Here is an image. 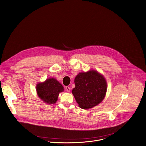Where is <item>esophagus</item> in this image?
I'll use <instances>...</instances> for the list:
<instances>
[{
  "label": "esophagus",
  "mask_w": 146,
  "mask_h": 146,
  "mask_svg": "<svg viewBox=\"0 0 146 146\" xmlns=\"http://www.w3.org/2000/svg\"><path fill=\"white\" fill-rule=\"evenodd\" d=\"M66 90L67 92H70V90H71V89H70V88L69 86H66Z\"/></svg>",
  "instance_id": "34e87169"
}]
</instances>
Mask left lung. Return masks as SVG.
<instances>
[{"instance_id": "obj_1", "label": "left lung", "mask_w": 146, "mask_h": 146, "mask_svg": "<svg viewBox=\"0 0 146 146\" xmlns=\"http://www.w3.org/2000/svg\"><path fill=\"white\" fill-rule=\"evenodd\" d=\"M73 94L80 108L89 109L97 106L104 99L106 92L104 78L96 71L80 72L75 79Z\"/></svg>"}]
</instances>
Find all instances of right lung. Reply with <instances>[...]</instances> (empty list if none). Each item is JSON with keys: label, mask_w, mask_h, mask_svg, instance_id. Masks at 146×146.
I'll return each mask as SVG.
<instances>
[{"label": "right lung", "mask_w": 146, "mask_h": 146, "mask_svg": "<svg viewBox=\"0 0 146 146\" xmlns=\"http://www.w3.org/2000/svg\"><path fill=\"white\" fill-rule=\"evenodd\" d=\"M36 90L38 96L44 103L53 104L57 102L59 93L64 91V87L55 79L50 78L38 84Z\"/></svg>", "instance_id": "obj_1"}]
</instances>
